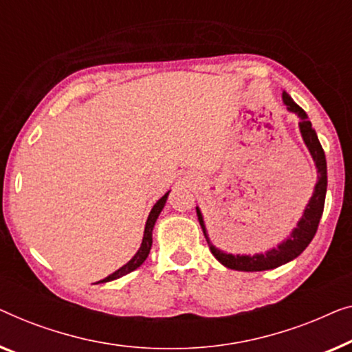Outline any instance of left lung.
<instances>
[{
    "label": "left lung",
    "instance_id": "1",
    "mask_svg": "<svg viewBox=\"0 0 352 352\" xmlns=\"http://www.w3.org/2000/svg\"><path fill=\"white\" fill-rule=\"evenodd\" d=\"M282 100H284V103L290 111H294L300 116V132L306 143V146H308L311 156H313L316 169H318V183H316L313 196H311L308 206H306L303 215H301L300 221L296 223V228H294L292 234L287 237L285 241H282L279 245L268 252H265V254L232 255L217 249V247L210 242L209 236H207L204 219H202L199 207H196L197 220H199V225L202 228V232H204L206 236L207 244H209L212 255H214L221 265L230 270L254 273V271L274 270L277 266L289 263V261L296 258V256H298L301 252L309 245V242L313 241L316 231H318L320 217H322L325 192H327L325 153L318 138V133H316V131L313 129V124H311V121L308 120V116H306V113L301 110L294 100H292V97L285 91L282 92Z\"/></svg>",
    "mask_w": 352,
    "mask_h": 352
}]
</instances>
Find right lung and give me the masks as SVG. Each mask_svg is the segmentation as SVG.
<instances>
[{"instance_id": "add662e5", "label": "right lung", "mask_w": 352, "mask_h": 352, "mask_svg": "<svg viewBox=\"0 0 352 352\" xmlns=\"http://www.w3.org/2000/svg\"><path fill=\"white\" fill-rule=\"evenodd\" d=\"M167 196H169V191H167L166 195L162 196L161 199L157 201L155 206H153L150 215H148L146 225H145V232H143L142 245H140V249L137 250V254L133 255L132 258L129 260L124 266H121L120 270L115 271V273L110 274L108 277H105V279L98 280L97 284H100V282H110V280L120 279V277L126 276V274H129V273H132L133 270H137L138 266H140V265L143 263V261L146 260V256H148V254H150V250H151V244H153V228H155V223H156L157 217H160V214H161V210L164 209L166 201H167Z\"/></svg>"}]
</instances>
